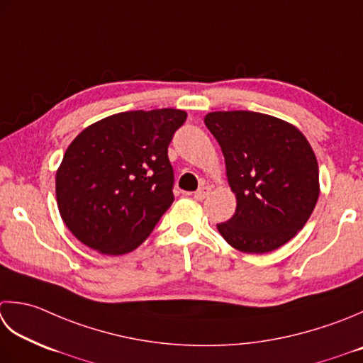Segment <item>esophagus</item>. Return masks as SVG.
<instances>
[{"mask_svg": "<svg viewBox=\"0 0 363 363\" xmlns=\"http://www.w3.org/2000/svg\"><path fill=\"white\" fill-rule=\"evenodd\" d=\"M209 191H211V187L209 186H203V187H200L198 189L195 194H194V198L195 200H198V201H203L206 196L209 195Z\"/></svg>", "mask_w": 363, "mask_h": 363, "instance_id": "obj_1", "label": "esophagus"}]
</instances>
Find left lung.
<instances>
[{
    "instance_id": "left-lung-1",
    "label": "left lung",
    "mask_w": 363,
    "mask_h": 363,
    "mask_svg": "<svg viewBox=\"0 0 363 363\" xmlns=\"http://www.w3.org/2000/svg\"><path fill=\"white\" fill-rule=\"evenodd\" d=\"M204 124L225 155L236 212L217 230L244 253H267L299 233L319 196V169L307 138L255 111L208 113Z\"/></svg>"
}]
</instances>
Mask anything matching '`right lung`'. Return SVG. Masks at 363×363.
<instances>
[{"mask_svg":"<svg viewBox=\"0 0 363 363\" xmlns=\"http://www.w3.org/2000/svg\"><path fill=\"white\" fill-rule=\"evenodd\" d=\"M186 119L174 108L124 111L69 145L56 172V200L80 242L115 257L145 242L174 201L168 145Z\"/></svg>","mask_w":363,"mask_h":363,"instance_id":"1","label":"right lung"}]
</instances>
